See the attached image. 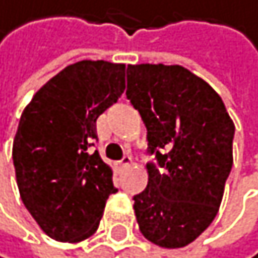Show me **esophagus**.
<instances>
[{
    "mask_svg": "<svg viewBox=\"0 0 258 258\" xmlns=\"http://www.w3.org/2000/svg\"><path fill=\"white\" fill-rule=\"evenodd\" d=\"M132 164V156L130 154H125L123 158L120 159V166L121 167H126V166H130Z\"/></svg>",
    "mask_w": 258,
    "mask_h": 258,
    "instance_id": "34e87169",
    "label": "esophagus"
}]
</instances>
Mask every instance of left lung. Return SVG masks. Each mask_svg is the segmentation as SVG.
<instances>
[{"label": "left lung", "instance_id": "obj_1", "mask_svg": "<svg viewBox=\"0 0 258 258\" xmlns=\"http://www.w3.org/2000/svg\"><path fill=\"white\" fill-rule=\"evenodd\" d=\"M126 99L148 135V185L135 195L141 234L183 247L215 219L232 167L234 123L208 83L179 64H128Z\"/></svg>", "mask_w": 258, "mask_h": 258}]
</instances>
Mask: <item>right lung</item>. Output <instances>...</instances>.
Returning <instances> with one entry per match:
<instances>
[{
    "label": "right lung",
    "mask_w": 258,
    "mask_h": 258,
    "mask_svg": "<svg viewBox=\"0 0 258 258\" xmlns=\"http://www.w3.org/2000/svg\"><path fill=\"white\" fill-rule=\"evenodd\" d=\"M125 91V64L83 60L66 66L24 109L13 145L26 208L55 241L79 242L97 231L112 170L97 151L96 121Z\"/></svg>",
    "instance_id": "obj_1"
}]
</instances>
